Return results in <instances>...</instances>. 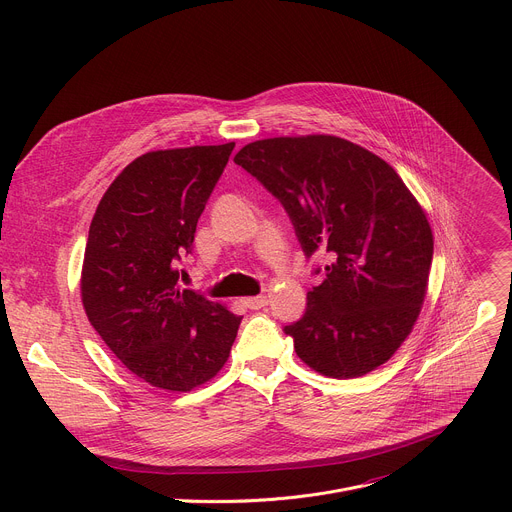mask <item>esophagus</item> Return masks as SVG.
Returning <instances> with one entry per match:
<instances>
[{"mask_svg":"<svg viewBox=\"0 0 512 512\" xmlns=\"http://www.w3.org/2000/svg\"><path fill=\"white\" fill-rule=\"evenodd\" d=\"M243 304L249 308V310H261L269 304V300L265 296H253V298H243Z\"/></svg>","mask_w":512,"mask_h":512,"instance_id":"1","label":"esophagus"}]
</instances>
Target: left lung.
Returning a JSON list of instances; mask_svg holds the SVG:
<instances>
[{
    "instance_id": "8db88e82",
    "label": "left lung",
    "mask_w": 512,
    "mask_h": 512,
    "mask_svg": "<svg viewBox=\"0 0 512 512\" xmlns=\"http://www.w3.org/2000/svg\"><path fill=\"white\" fill-rule=\"evenodd\" d=\"M235 164L279 198L304 253L330 259L302 320L285 326L298 356L332 379L381 367L427 294L433 233L417 198L377 154L326 133L247 143Z\"/></svg>"
}]
</instances>
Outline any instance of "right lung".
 <instances>
[{
  "label": "right lung",
  "instance_id": "right-lung-1",
  "mask_svg": "<svg viewBox=\"0 0 512 512\" xmlns=\"http://www.w3.org/2000/svg\"><path fill=\"white\" fill-rule=\"evenodd\" d=\"M235 143L158 150L111 182L81 271L89 322L125 367L166 391H192L225 367L241 316L178 283L196 223Z\"/></svg>",
  "mask_w": 512,
  "mask_h": 512
}]
</instances>
